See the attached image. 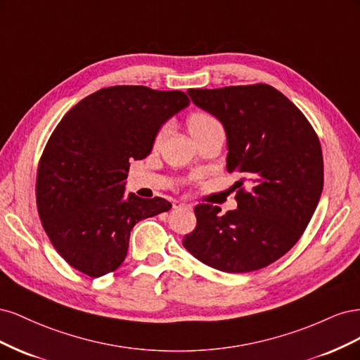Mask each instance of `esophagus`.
Instances as JSON below:
<instances>
[{
  "label": "esophagus",
  "mask_w": 360,
  "mask_h": 360,
  "mask_svg": "<svg viewBox=\"0 0 360 360\" xmlns=\"http://www.w3.org/2000/svg\"><path fill=\"white\" fill-rule=\"evenodd\" d=\"M174 209H192V205L188 202H181V201H174Z\"/></svg>",
  "instance_id": "1"
}]
</instances>
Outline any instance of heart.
<instances>
[{
    "label": "heart",
    "instance_id": "heart-1",
    "mask_svg": "<svg viewBox=\"0 0 360 360\" xmlns=\"http://www.w3.org/2000/svg\"><path fill=\"white\" fill-rule=\"evenodd\" d=\"M188 126H189V130L192 136H198L201 134H205L209 132V130H213V129H217L221 127L219 122L217 120L207 114V112H201V111H197V112H192L188 118ZM168 132V126H163L159 132H158V136H156V143H160V141L163 139V136L167 135Z\"/></svg>",
    "mask_w": 360,
    "mask_h": 360
}]
</instances>
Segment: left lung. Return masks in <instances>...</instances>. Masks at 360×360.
I'll list each match as a JSON object with an SVG mask.
<instances>
[{"label": "left lung", "instance_id": "obj_1", "mask_svg": "<svg viewBox=\"0 0 360 360\" xmlns=\"http://www.w3.org/2000/svg\"><path fill=\"white\" fill-rule=\"evenodd\" d=\"M188 94L222 123L226 169L240 179L233 186L237 209L221 214V207L197 205V228L183 245L228 274L263 269L297 243L317 209L324 179L320 141L299 108L267 84Z\"/></svg>", "mask_w": 360, "mask_h": 360}]
</instances>
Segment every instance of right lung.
<instances>
[{
	"label": "right lung",
	"mask_w": 360,
	"mask_h": 360,
	"mask_svg": "<svg viewBox=\"0 0 360 360\" xmlns=\"http://www.w3.org/2000/svg\"><path fill=\"white\" fill-rule=\"evenodd\" d=\"M189 106L181 91L115 85L63 117L37 171L39 214L58 254L91 278L123 263L132 228L171 209L163 198L126 195L130 160L147 158L160 127Z\"/></svg>",
	"instance_id": "obj_1"
}]
</instances>
